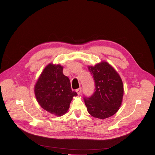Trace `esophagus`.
<instances>
[{
  "label": "esophagus",
  "instance_id": "esophagus-1",
  "mask_svg": "<svg viewBox=\"0 0 155 155\" xmlns=\"http://www.w3.org/2000/svg\"><path fill=\"white\" fill-rule=\"evenodd\" d=\"M76 92L78 93V94H80L81 92V87H79V88L76 89Z\"/></svg>",
  "mask_w": 155,
  "mask_h": 155
}]
</instances>
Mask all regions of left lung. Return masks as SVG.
Returning <instances> with one entry per match:
<instances>
[{
    "mask_svg": "<svg viewBox=\"0 0 155 155\" xmlns=\"http://www.w3.org/2000/svg\"><path fill=\"white\" fill-rule=\"evenodd\" d=\"M95 82V92L84 97L88 113L94 118L105 119L114 115L122 102L124 85L119 74L105 61L89 66Z\"/></svg>",
    "mask_w": 155,
    "mask_h": 155,
    "instance_id": "8db88e82",
    "label": "left lung"
}]
</instances>
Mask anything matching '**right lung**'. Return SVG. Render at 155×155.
Masks as SVG:
<instances>
[{"instance_id": "1", "label": "right lung", "mask_w": 155, "mask_h": 155, "mask_svg": "<svg viewBox=\"0 0 155 155\" xmlns=\"http://www.w3.org/2000/svg\"><path fill=\"white\" fill-rule=\"evenodd\" d=\"M63 70L60 64L50 63L34 87L36 99L41 107L58 116L66 113L73 97L78 95L72 91L70 79L63 74Z\"/></svg>"}]
</instances>
